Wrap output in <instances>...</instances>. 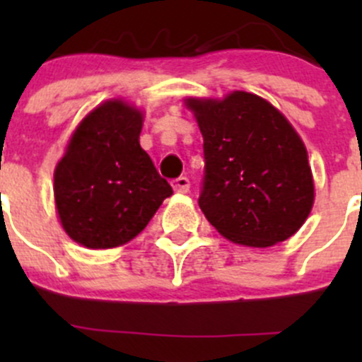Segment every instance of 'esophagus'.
<instances>
[{"label": "esophagus", "instance_id": "1", "mask_svg": "<svg viewBox=\"0 0 362 362\" xmlns=\"http://www.w3.org/2000/svg\"><path fill=\"white\" fill-rule=\"evenodd\" d=\"M189 187H191V182H189L187 177H178L173 180V189L178 194H185L189 192Z\"/></svg>", "mask_w": 362, "mask_h": 362}]
</instances>
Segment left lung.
<instances>
[{
	"mask_svg": "<svg viewBox=\"0 0 362 362\" xmlns=\"http://www.w3.org/2000/svg\"><path fill=\"white\" fill-rule=\"evenodd\" d=\"M203 134L199 208L231 242L272 247L303 226L313 180L301 138L273 105L250 93L189 100Z\"/></svg>",
	"mask_w": 362,
	"mask_h": 362,
	"instance_id": "1",
	"label": "left lung"
}]
</instances>
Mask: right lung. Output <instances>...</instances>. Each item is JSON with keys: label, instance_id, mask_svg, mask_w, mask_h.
<instances>
[{"label": "right lung", "instance_id": "add662e5", "mask_svg": "<svg viewBox=\"0 0 362 362\" xmlns=\"http://www.w3.org/2000/svg\"><path fill=\"white\" fill-rule=\"evenodd\" d=\"M144 117L107 101L76 127L54 173V196L69 238L87 249L124 245L144 231L173 189L140 147Z\"/></svg>", "mask_w": 362, "mask_h": 362}]
</instances>
